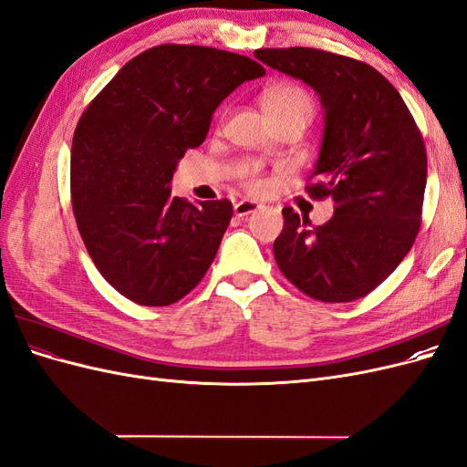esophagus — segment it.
<instances>
[{"label": "esophagus", "mask_w": 467, "mask_h": 467, "mask_svg": "<svg viewBox=\"0 0 467 467\" xmlns=\"http://www.w3.org/2000/svg\"><path fill=\"white\" fill-rule=\"evenodd\" d=\"M261 208V204L259 202H255V201H239V202H235V206H234V212H235V216H247V214H253V212L255 210H259Z\"/></svg>", "instance_id": "1"}]
</instances>
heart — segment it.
Listing matches in <instances>:
<instances>
[{
  "label": "heart",
  "mask_w": 467,
  "mask_h": 467,
  "mask_svg": "<svg viewBox=\"0 0 467 467\" xmlns=\"http://www.w3.org/2000/svg\"><path fill=\"white\" fill-rule=\"evenodd\" d=\"M263 109L268 119L280 117V115H292L298 112L304 117H312V99H309L307 91L294 83H280L263 93ZM249 185L259 187V181L249 175Z\"/></svg>",
  "instance_id": "1"
}]
</instances>
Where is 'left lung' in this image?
I'll list each match as a JSON object with an SVG mask.
<instances>
[{
	"mask_svg": "<svg viewBox=\"0 0 467 467\" xmlns=\"http://www.w3.org/2000/svg\"><path fill=\"white\" fill-rule=\"evenodd\" d=\"M255 58L319 95L325 129L306 191L329 199L323 225L292 208L275 239L276 265L321 302H352L384 282L413 247L427 187V151L401 95L372 66L317 48H259Z\"/></svg>",
	"mask_w": 467,
	"mask_h": 467,
	"instance_id": "8db88e82",
	"label": "left lung"
}]
</instances>
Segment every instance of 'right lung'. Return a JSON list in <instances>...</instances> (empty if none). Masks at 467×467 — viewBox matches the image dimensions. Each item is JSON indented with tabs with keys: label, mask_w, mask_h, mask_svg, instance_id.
<instances>
[{
	"label": "right lung",
	"mask_w": 467,
	"mask_h": 467,
	"mask_svg": "<svg viewBox=\"0 0 467 467\" xmlns=\"http://www.w3.org/2000/svg\"><path fill=\"white\" fill-rule=\"evenodd\" d=\"M265 76L247 56L161 45L138 54L83 112L72 142V206L99 273L140 306L187 296L214 261L230 201L199 204L169 182L199 148L218 105Z\"/></svg>",
	"instance_id": "right-lung-1"
}]
</instances>
